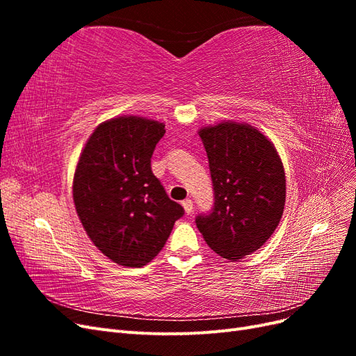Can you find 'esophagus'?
I'll return each mask as SVG.
<instances>
[{"label": "esophagus", "instance_id": "34e87169", "mask_svg": "<svg viewBox=\"0 0 356 356\" xmlns=\"http://www.w3.org/2000/svg\"><path fill=\"white\" fill-rule=\"evenodd\" d=\"M181 203H182V207H184V211L187 212V215H190L193 212V200L186 199V200H182Z\"/></svg>", "mask_w": 356, "mask_h": 356}]
</instances>
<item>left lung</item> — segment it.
Instances as JSON below:
<instances>
[{
    "mask_svg": "<svg viewBox=\"0 0 356 356\" xmlns=\"http://www.w3.org/2000/svg\"><path fill=\"white\" fill-rule=\"evenodd\" d=\"M213 186V208L199 215L203 239L220 257L238 261L263 246L285 207V172L275 145L248 123L202 127Z\"/></svg>",
    "mask_w": 356,
    "mask_h": 356,
    "instance_id": "8db88e82",
    "label": "left lung"
}]
</instances>
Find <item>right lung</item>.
<instances>
[{
    "label": "right lung",
    "instance_id": "obj_1",
    "mask_svg": "<svg viewBox=\"0 0 356 356\" xmlns=\"http://www.w3.org/2000/svg\"><path fill=\"white\" fill-rule=\"evenodd\" d=\"M165 124L123 115L101 123L75 168V211L95 246L111 261L143 267L165 246L184 208L152 170Z\"/></svg>",
    "mask_w": 356,
    "mask_h": 356
}]
</instances>
